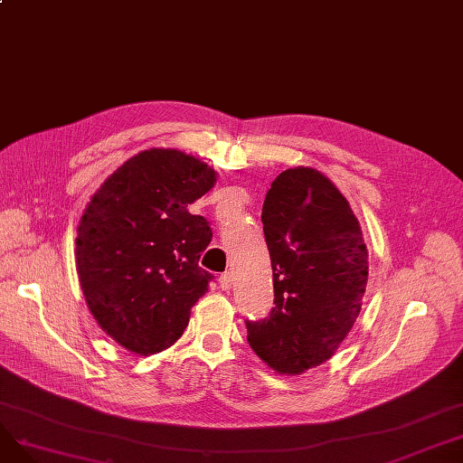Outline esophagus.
<instances>
[{"instance_id":"esophagus-1","label":"esophagus","mask_w":463,"mask_h":463,"mask_svg":"<svg viewBox=\"0 0 463 463\" xmlns=\"http://www.w3.org/2000/svg\"><path fill=\"white\" fill-rule=\"evenodd\" d=\"M219 287H222V290H231L232 288V276L229 272L219 276Z\"/></svg>"}]
</instances>
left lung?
<instances>
[{"mask_svg": "<svg viewBox=\"0 0 463 463\" xmlns=\"http://www.w3.org/2000/svg\"><path fill=\"white\" fill-rule=\"evenodd\" d=\"M274 307L246 321L251 349L278 373L326 362L351 332L366 293L368 250L347 199L319 170L287 168L262 204Z\"/></svg>", "mask_w": 463, "mask_h": 463, "instance_id": "8db88e82", "label": "left lung"}]
</instances>
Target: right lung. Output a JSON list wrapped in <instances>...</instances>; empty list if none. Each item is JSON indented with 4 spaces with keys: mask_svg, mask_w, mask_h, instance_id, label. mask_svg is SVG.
<instances>
[{
    "mask_svg": "<svg viewBox=\"0 0 463 463\" xmlns=\"http://www.w3.org/2000/svg\"><path fill=\"white\" fill-rule=\"evenodd\" d=\"M215 178L212 166L180 150H144L116 168L84 210L77 270L86 304L135 354L173 345L213 279L199 266L210 223L187 206Z\"/></svg>",
    "mask_w": 463,
    "mask_h": 463,
    "instance_id": "1",
    "label": "right lung"
}]
</instances>
